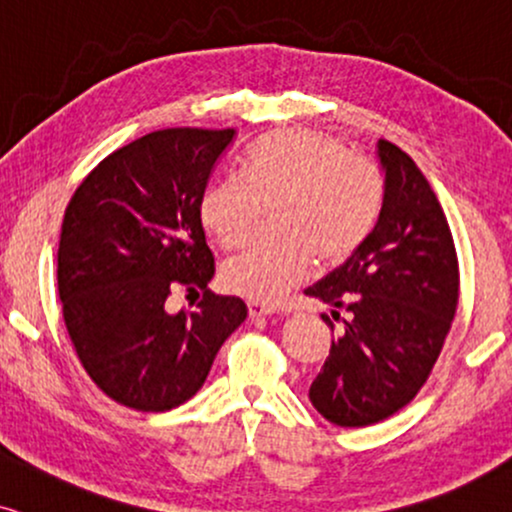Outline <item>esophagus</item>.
<instances>
[{"label": "esophagus", "instance_id": "esophagus-1", "mask_svg": "<svg viewBox=\"0 0 512 512\" xmlns=\"http://www.w3.org/2000/svg\"><path fill=\"white\" fill-rule=\"evenodd\" d=\"M248 312H250V317H272V315H276V307L267 305V303H257V300H250Z\"/></svg>", "mask_w": 512, "mask_h": 512}]
</instances>
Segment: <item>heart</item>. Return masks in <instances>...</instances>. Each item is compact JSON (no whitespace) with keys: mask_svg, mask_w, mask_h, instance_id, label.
Segmentation results:
<instances>
[{"mask_svg":"<svg viewBox=\"0 0 512 512\" xmlns=\"http://www.w3.org/2000/svg\"><path fill=\"white\" fill-rule=\"evenodd\" d=\"M279 236L257 240L224 264L226 288L274 303L305 281L315 262H348L377 229L384 181L348 147L310 131H279L248 152L245 174H224L202 195L200 217L226 250L260 231L267 209Z\"/></svg>","mask_w":512,"mask_h":512,"instance_id":"obj_1","label":"heart"}]
</instances>
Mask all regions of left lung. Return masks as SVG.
Returning a JSON list of instances; mask_svg holds the SVG:
<instances>
[{
  "label": "left lung",
  "mask_w": 512,
  "mask_h": 512,
  "mask_svg": "<svg viewBox=\"0 0 512 512\" xmlns=\"http://www.w3.org/2000/svg\"><path fill=\"white\" fill-rule=\"evenodd\" d=\"M377 147L384 169L377 229L305 291L334 319L348 312L310 386L312 405L338 427H367L405 408L432 374L458 307V255L432 186L400 147L389 140Z\"/></svg>",
  "instance_id": "1"
}]
</instances>
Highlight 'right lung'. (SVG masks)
Here are the masks:
<instances>
[{"label":"right lung","instance_id":"1","mask_svg":"<svg viewBox=\"0 0 512 512\" xmlns=\"http://www.w3.org/2000/svg\"><path fill=\"white\" fill-rule=\"evenodd\" d=\"M233 128H164L104 157L66 207L59 298L85 372L116 403L166 412L205 384L224 341L248 317L214 276L200 219L214 164ZM174 290L203 293L195 311L168 312Z\"/></svg>","mask_w":512,"mask_h":512}]
</instances>
